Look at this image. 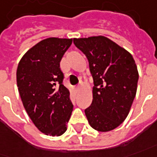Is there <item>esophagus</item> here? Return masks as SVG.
Returning a JSON list of instances; mask_svg holds the SVG:
<instances>
[{"instance_id": "34e87169", "label": "esophagus", "mask_w": 157, "mask_h": 157, "mask_svg": "<svg viewBox=\"0 0 157 157\" xmlns=\"http://www.w3.org/2000/svg\"><path fill=\"white\" fill-rule=\"evenodd\" d=\"M80 87H80V86H77V87H75V89H76V90L78 91L79 89H80Z\"/></svg>"}]
</instances>
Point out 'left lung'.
Instances as JSON below:
<instances>
[{
	"label": "left lung",
	"instance_id": "1",
	"mask_svg": "<svg viewBox=\"0 0 157 157\" xmlns=\"http://www.w3.org/2000/svg\"><path fill=\"white\" fill-rule=\"evenodd\" d=\"M87 56L94 79L93 101L85 109L89 124L109 132L126 119L137 93L138 72L132 56L103 36L74 38Z\"/></svg>",
	"mask_w": 157,
	"mask_h": 157
}]
</instances>
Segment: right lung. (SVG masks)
Returning a JSON list of instances; mask_svg holds the SVG:
<instances>
[{
    "instance_id": "right-lung-1",
    "label": "right lung",
    "mask_w": 157,
    "mask_h": 157,
    "mask_svg": "<svg viewBox=\"0 0 157 157\" xmlns=\"http://www.w3.org/2000/svg\"><path fill=\"white\" fill-rule=\"evenodd\" d=\"M71 44L70 38L44 39L25 53L17 69V86L25 111L35 126L50 136L66 132L73 110L60 69Z\"/></svg>"
}]
</instances>
